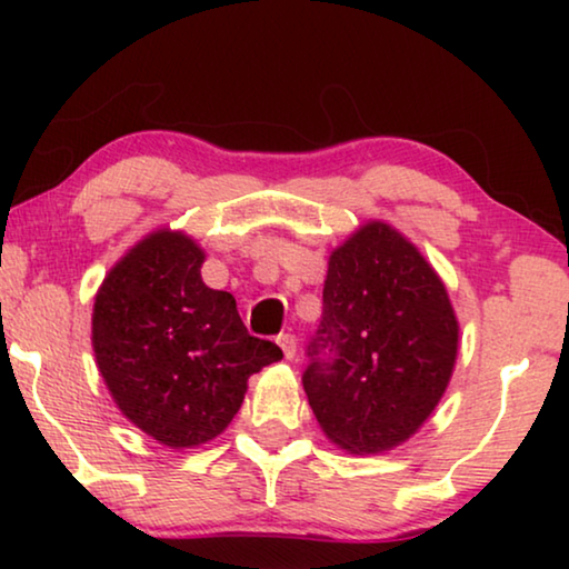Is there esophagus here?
Here are the masks:
<instances>
[{
    "label": "esophagus",
    "mask_w": 569,
    "mask_h": 569,
    "mask_svg": "<svg viewBox=\"0 0 569 569\" xmlns=\"http://www.w3.org/2000/svg\"><path fill=\"white\" fill-rule=\"evenodd\" d=\"M278 346H281V349H283V356H286V359L288 361H291V359H296V336L293 333H281V336H278Z\"/></svg>",
    "instance_id": "obj_1"
}]
</instances>
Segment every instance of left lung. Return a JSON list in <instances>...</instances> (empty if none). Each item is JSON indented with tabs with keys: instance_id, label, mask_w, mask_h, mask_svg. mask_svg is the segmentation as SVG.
<instances>
[{
	"instance_id": "obj_1",
	"label": "left lung",
	"mask_w": 569,
	"mask_h": 569,
	"mask_svg": "<svg viewBox=\"0 0 569 569\" xmlns=\"http://www.w3.org/2000/svg\"><path fill=\"white\" fill-rule=\"evenodd\" d=\"M457 349L459 321L435 268L397 228L369 220L329 258L308 403L336 447L389 451L437 409Z\"/></svg>"
}]
</instances>
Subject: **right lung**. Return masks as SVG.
<instances>
[{"instance_id":"obj_1","label":"right lung","mask_w":569,"mask_h":569,"mask_svg":"<svg viewBox=\"0 0 569 569\" xmlns=\"http://www.w3.org/2000/svg\"><path fill=\"white\" fill-rule=\"evenodd\" d=\"M203 248L156 230L104 276L92 349L118 409L170 449L216 439L243 403L248 379L281 361L273 341L240 321L236 298L200 278Z\"/></svg>"}]
</instances>
